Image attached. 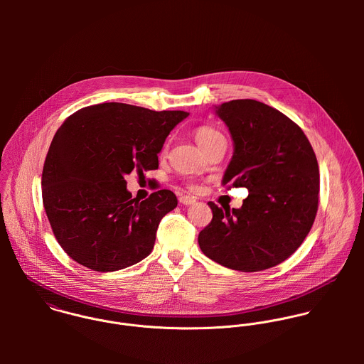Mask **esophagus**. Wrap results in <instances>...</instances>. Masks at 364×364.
Here are the masks:
<instances>
[{"label":"esophagus","mask_w":364,"mask_h":364,"mask_svg":"<svg viewBox=\"0 0 364 364\" xmlns=\"http://www.w3.org/2000/svg\"><path fill=\"white\" fill-rule=\"evenodd\" d=\"M196 200L193 199V198H191V196H186V195H181L179 196V203H182V205H186V206H189V205H193Z\"/></svg>","instance_id":"1"}]
</instances>
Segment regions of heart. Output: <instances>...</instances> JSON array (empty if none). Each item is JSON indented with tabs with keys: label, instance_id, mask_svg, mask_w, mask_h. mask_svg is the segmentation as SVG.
<instances>
[{
	"label": "heart",
	"instance_id": "1",
	"mask_svg": "<svg viewBox=\"0 0 364 364\" xmlns=\"http://www.w3.org/2000/svg\"><path fill=\"white\" fill-rule=\"evenodd\" d=\"M218 139H224L223 134L215 130L211 126H199L195 130V140L198 141V144L205 150L210 144H213L214 141H217ZM193 188V186H192Z\"/></svg>",
	"mask_w": 364,
	"mask_h": 364
}]
</instances>
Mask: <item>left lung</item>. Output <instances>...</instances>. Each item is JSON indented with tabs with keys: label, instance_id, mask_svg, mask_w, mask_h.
I'll return each mask as SVG.
<instances>
[{
	"label": "left lung",
	"instance_id": "8db88e82",
	"mask_svg": "<svg viewBox=\"0 0 364 364\" xmlns=\"http://www.w3.org/2000/svg\"><path fill=\"white\" fill-rule=\"evenodd\" d=\"M234 140L224 173L227 188H247L241 208L208 202L213 218L199 232L202 252L240 272L273 267L303 244L311 230L319 193V169L299 124L254 100L215 107Z\"/></svg>",
	"mask_w": 364,
	"mask_h": 364
}]
</instances>
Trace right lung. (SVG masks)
Instances as JSON below:
<instances>
[{"label":"right lung","instance_id":"add662e5","mask_svg":"<svg viewBox=\"0 0 364 364\" xmlns=\"http://www.w3.org/2000/svg\"><path fill=\"white\" fill-rule=\"evenodd\" d=\"M188 114L107 102L64 120L45 159L42 198L53 234L71 259L114 272L151 254L159 221L178 199L168 189L132 199L124 176L158 169L166 136Z\"/></svg>","mask_w":364,"mask_h":364}]
</instances>
